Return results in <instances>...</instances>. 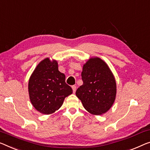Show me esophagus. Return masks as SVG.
<instances>
[{
    "mask_svg": "<svg viewBox=\"0 0 150 150\" xmlns=\"http://www.w3.org/2000/svg\"><path fill=\"white\" fill-rule=\"evenodd\" d=\"M72 89H73V92H75V91H76V86H72Z\"/></svg>",
    "mask_w": 150,
    "mask_h": 150,
    "instance_id": "1",
    "label": "esophagus"
}]
</instances>
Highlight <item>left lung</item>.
Instances as JSON below:
<instances>
[{
	"label": "left lung",
	"instance_id": "obj_1",
	"mask_svg": "<svg viewBox=\"0 0 150 150\" xmlns=\"http://www.w3.org/2000/svg\"><path fill=\"white\" fill-rule=\"evenodd\" d=\"M82 86L76 96L89 113L102 115L112 106L117 93L115 77L108 66L100 58H91L83 65Z\"/></svg>",
	"mask_w": 150,
	"mask_h": 150
}]
</instances>
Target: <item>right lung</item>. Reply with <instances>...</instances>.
Wrapping results in <instances>:
<instances>
[{"label":"right lung","instance_id":"add662e5","mask_svg":"<svg viewBox=\"0 0 150 150\" xmlns=\"http://www.w3.org/2000/svg\"><path fill=\"white\" fill-rule=\"evenodd\" d=\"M30 101L40 112L50 115L59 110L73 89L66 83L65 75L59 71L56 61L46 58L36 67L28 84Z\"/></svg>","mask_w":150,"mask_h":150}]
</instances>
